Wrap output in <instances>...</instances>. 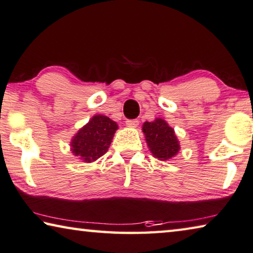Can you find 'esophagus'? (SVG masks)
<instances>
[{
  "label": "esophagus",
  "mask_w": 253,
  "mask_h": 253,
  "mask_svg": "<svg viewBox=\"0 0 253 253\" xmlns=\"http://www.w3.org/2000/svg\"><path fill=\"white\" fill-rule=\"evenodd\" d=\"M138 123L139 122L137 119H127L126 120V126L127 127H137Z\"/></svg>",
  "instance_id": "34e87169"
}]
</instances>
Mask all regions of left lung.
<instances>
[{"instance_id": "left-lung-1", "label": "left lung", "mask_w": 253, "mask_h": 253, "mask_svg": "<svg viewBox=\"0 0 253 253\" xmlns=\"http://www.w3.org/2000/svg\"><path fill=\"white\" fill-rule=\"evenodd\" d=\"M146 143L150 151L160 160H169L179 151V142L171 128L163 119H155L154 122H146L143 125Z\"/></svg>"}]
</instances>
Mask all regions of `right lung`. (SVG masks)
Listing matches in <instances>:
<instances>
[{
  "instance_id": "obj_1",
  "label": "right lung",
  "mask_w": 253,
  "mask_h": 253,
  "mask_svg": "<svg viewBox=\"0 0 253 253\" xmlns=\"http://www.w3.org/2000/svg\"><path fill=\"white\" fill-rule=\"evenodd\" d=\"M117 129V124L107 116H94L72 139V152L84 162L95 161L108 151Z\"/></svg>"
}]
</instances>
